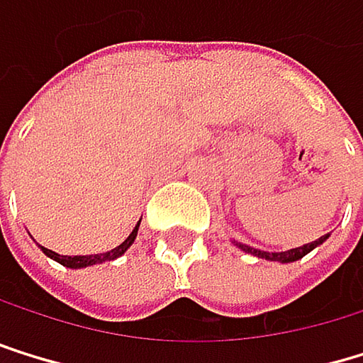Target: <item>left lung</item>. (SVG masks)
<instances>
[{"mask_svg":"<svg viewBox=\"0 0 363 363\" xmlns=\"http://www.w3.org/2000/svg\"><path fill=\"white\" fill-rule=\"evenodd\" d=\"M329 235H323L320 240H315V242H311V244H305V246H298V248H291V250H285V252H266V250H259V248H252V246H246V244H242V242H233L237 248L240 250H244V252H248V255H255V257H259V259H268V261H279V263H291V261H298V259H303L307 252H311L315 246H320L325 240H327Z\"/></svg>","mask_w":363,"mask_h":363,"instance_id":"1","label":"left lung"}]
</instances>
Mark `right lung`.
<instances>
[{
	"label": "right lung",
	"mask_w": 363,
	"mask_h": 363,
	"mask_svg": "<svg viewBox=\"0 0 363 363\" xmlns=\"http://www.w3.org/2000/svg\"><path fill=\"white\" fill-rule=\"evenodd\" d=\"M139 224H141V220L137 222V226L133 228V233L123 240L117 248H113V250H108V252H100V255H76V257H69V255H58V252H54V250H48V248H43L40 246V250H43L50 259H54V261H58L60 266H65V268H72V270H78V268H89V266H95V263H104V261H113V259H117V257H121L123 252H126L133 244H135V240H137V230H139Z\"/></svg>",
	"instance_id": "add662e5"
}]
</instances>
